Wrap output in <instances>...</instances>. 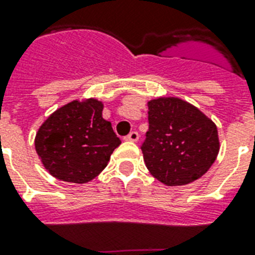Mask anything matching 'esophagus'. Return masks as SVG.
<instances>
[{
	"label": "esophagus",
	"mask_w": 255,
	"mask_h": 255,
	"mask_svg": "<svg viewBox=\"0 0 255 255\" xmlns=\"http://www.w3.org/2000/svg\"><path fill=\"white\" fill-rule=\"evenodd\" d=\"M124 140H127V141H133L136 142L138 140V133L136 131H132L131 133L127 134L126 137H124Z\"/></svg>",
	"instance_id": "34e87169"
}]
</instances>
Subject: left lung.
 Wrapping results in <instances>:
<instances>
[{
  "instance_id": "8db88e82",
  "label": "left lung",
  "mask_w": 255,
  "mask_h": 255,
  "mask_svg": "<svg viewBox=\"0 0 255 255\" xmlns=\"http://www.w3.org/2000/svg\"><path fill=\"white\" fill-rule=\"evenodd\" d=\"M149 129L141 145L149 173L166 186L206 174L220 149L217 127L198 107L175 97L148 102Z\"/></svg>"
}]
</instances>
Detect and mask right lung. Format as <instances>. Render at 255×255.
I'll return each mask as SVG.
<instances>
[{
  "instance_id": "add662e5",
  "label": "right lung",
  "mask_w": 255,
  "mask_h": 255,
  "mask_svg": "<svg viewBox=\"0 0 255 255\" xmlns=\"http://www.w3.org/2000/svg\"><path fill=\"white\" fill-rule=\"evenodd\" d=\"M98 99L72 101L51 114L35 136L43 166L64 182L86 183L107 166L121 138L102 118Z\"/></svg>"
}]
</instances>
